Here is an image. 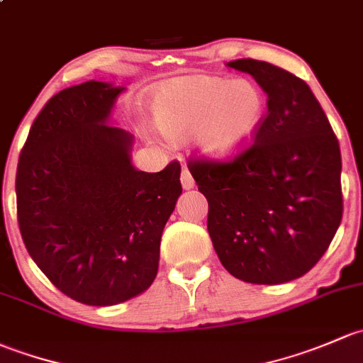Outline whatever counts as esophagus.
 I'll return each mask as SVG.
<instances>
[{"label": "esophagus", "instance_id": "obj_1", "mask_svg": "<svg viewBox=\"0 0 363 363\" xmlns=\"http://www.w3.org/2000/svg\"><path fill=\"white\" fill-rule=\"evenodd\" d=\"M180 182H182L183 189H192V186H194V178H192V174H190V171L186 169V167H183V169H182Z\"/></svg>", "mask_w": 363, "mask_h": 363}]
</instances>
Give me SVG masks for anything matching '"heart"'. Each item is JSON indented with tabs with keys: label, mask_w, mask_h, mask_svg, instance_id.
Masks as SVG:
<instances>
[{
	"label": "heart",
	"mask_w": 363,
	"mask_h": 363,
	"mask_svg": "<svg viewBox=\"0 0 363 363\" xmlns=\"http://www.w3.org/2000/svg\"><path fill=\"white\" fill-rule=\"evenodd\" d=\"M265 113L262 89L246 78L190 74L155 92L152 121L169 141L196 138L201 150L229 159L252 141Z\"/></svg>",
	"instance_id": "heart-1"
}]
</instances>
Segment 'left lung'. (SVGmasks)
<instances>
[{
	"instance_id": "1",
	"label": "left lung",
	"mask_w": 363,
	"mask_h": 363,
	"mask_svg": "<svg viewBox=\"0 0 363 363\" xmlns=\"http://www.w3.org/2000/svg\"><path fill=\"white\" fill-rule=\"evenodd\" d=\"M227 66L255 78L267 111L233 159L189 162L208 199L209 238L234 278L292 281L315 267L341 223L339 141L304 80L255 59Z\"/></svg>"
}]
</instances>
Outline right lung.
<instances>
[{"mask_svg": "<svg viewBox=\"0 0 363 363\" xmlns=\"http://www.w3.org/2000/svg\"><path fill=\"white\" fill-rule=\"evenodd\" d=\"M122 91L91 80L52 96L15 177L29 255L62 294L89 306L121 304L152 285L182 194L178 160L159 173L134 169L130 134L106 125Z\"/></svg>", "mask_w": 363, "mask_h": 363, "instance_id": "add662e5", "label": "right lung"}]
</instances>
